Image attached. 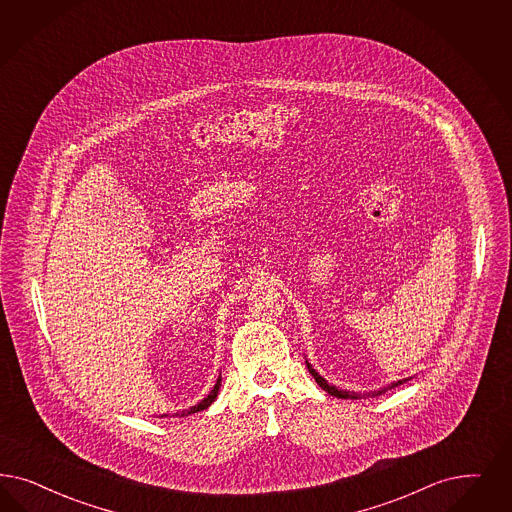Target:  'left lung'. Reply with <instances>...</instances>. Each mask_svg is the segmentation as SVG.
Masks as SVG:
<instances>
[{
    "mask_svg": "<svg viewBox=\"0 0 512 512\" xmlns=\"http://www.w3.org/2000/svg\"><path fill=\"white\" fill-rule=\"evenodd\" d=\"M306 365H308V363H306ZM308 371H310V374H312V376L316 378V382H318L321 388L325 389L327 393L335 395V397H338V399H357V397H359V395H357V393H353V391L352 393H350V391H340V389H336L335 386H329V384H327V380H323V378L319 376L318 372L314 371V369H312L310 365H308ZM403 382H406V380H399V382H393L391 386L382 389V391H372V393H369V397H376V395H382V393H384L386 389L397 388V386H401Z\"/></svg>",
    "mask_w": 512,
    "mask_h": 512,
    "instance_id": "obj_1",
    "label": "left lung"
}]
</instances>
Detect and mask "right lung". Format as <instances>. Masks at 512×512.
Returning <instances> with one entry per match:
<instances>
[{
  "label": "right lung",
  "instance_id": "right-lung-1",
  "mask_svg": "<svg viewBox=\"0 0 512 512\" xmlns=\"http://www.w3.org/2000/svg\"><path fill=\"white\" fill-rule=\"evenodd\" d=\"M219 386H221V376L217 378V384L213 386L212 391H210V395L208 397H204L198 405L193 406L191 410H183L181 412V416H185V414H194V412H200V410H204V408H208V406L212 405L213 401H215V397H217V393H219Z\"/></svg>",
  "mask_w": 512,
  "mask_h": 512
}]
</instances>
